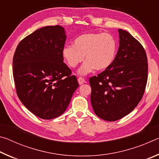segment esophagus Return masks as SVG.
<instances>
[{
	"label": "esophagus",
	"instance_id": "1",
	"mask_svg": "<svg viewBox=\"0 0 159 159\" xmlns=\"http://www.w3.org/2000/svg\"><path fill=\"white\" fill-rule=\"evenodd\" d=\"M78 82H79V85H82V84H83V83H85V79H83V78L79 77V79H78Z\"/></svg>",
	"mask_w": 159,
	"mask_h": 159
}]
</instances>
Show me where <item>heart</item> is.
<instances>
[{
    "mask_svg": "<svg viewBox=\"0 0 159 159\" xmlns=\"http://www.w3.org/2000/svg\"><path fill=\"white\" fill-rule=\"evenodd\" d=\"M117 54V43L109 34L91 33L80 35L74 39L73 45H66L61 51L62 57L68 65L75 68L86 61L78 71L80 76L90 73L94 69L102 71L114 62Z\"/></svg>",
    "mask_w": 159,
    "mask_h": 159,
    "instance_id": "b5f03b06",
    "label": "heart"
}]
</instances>
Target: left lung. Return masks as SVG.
Masks as SVG:
<instances>
[{
	"label": "left lung",
	"mask_w": 159,
	"mask_h": 159,
	"mask_svg": "<svg viewBox=\"0 0 159 159\" xmlns=\"http://www.w3.org/2000/svg\"><path fill=\"white\" fill-rule=\"evenodd\" d=\"M118 34L114 62L89 79L94 112L107 121L130 114L140 102L147 81V58L142 45L128 31L118 29Z\"/></svg>",
	"instance_id": "8db88e82"
}]
</instances>
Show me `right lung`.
<instances>
[{"mask_svg": "<svg viewBox=\"0 0 159 159\" xmlns=\"http://www.w3.org/2000/svg\"><path fill=\"white\" fill-rule=\"evenodd\" d=\"M66 39L61 26L37 29L25 38L13 57V77L17 94L29 111L49 120L66 111L79 87L61 51Z\"/></svg>", "mask_w": 159, "mask_h": 159, "instance_id": "add662e5", "label": "right lung"}]
</instances>
